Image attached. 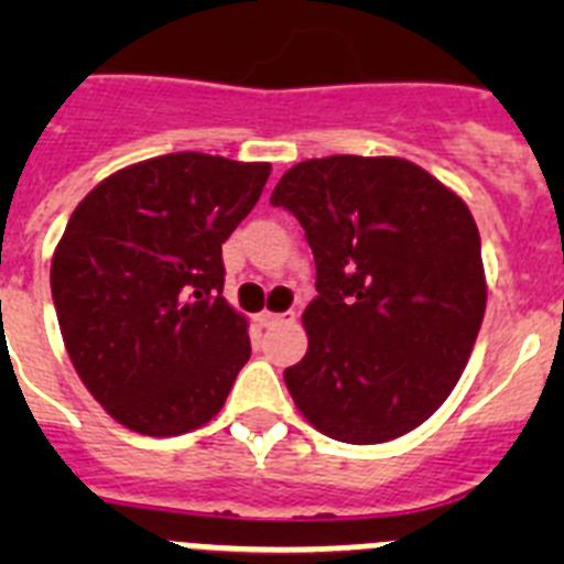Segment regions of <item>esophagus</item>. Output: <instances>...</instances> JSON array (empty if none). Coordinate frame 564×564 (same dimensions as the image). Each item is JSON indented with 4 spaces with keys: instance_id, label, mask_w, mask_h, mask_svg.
Returning <instances> with one entry per match:
<instances>
[{
    "instance_id": "34e87169",
    "label": "esophagus",
    "mask_w": 564,
    "mask_h": 564,
    "mask_svg": "<svg viewBox=\"0 0 564 564\" xmlns=\"http://www.w3.org/2000/svg\"><path fill=\"white\" fill-rule=\"evenodd\" d=\"M288 318H293V313L262 311V313H259V325H262V327H276V325H282V322H288Z\"/></svg>"
}]
</instances>
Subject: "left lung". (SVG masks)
Returning a JSON list of instances; mask_svg holds the SVG:
<instances>
[{"instance_id": "8db88e82", "label": "left lung", "mask_w": 564, "mask_h": 564, "mask_svg": "<svg viewBox=\"0 0 564 564\" xmlns=\"http://www.w3.org/2000/svg\"><path fill=\"white\" fill-rule=\"evenodd\" d=\"M271 203L316 259L307 352L285 370L299 412L358 446L421 426L460 381L486 313L466 203L403 158L358 154L296 163Z\"/></svg>"}]
</instances>
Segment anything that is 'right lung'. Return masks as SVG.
Masks as SVG:
<instances>
[{"mask_svg": "<svg viewBox=\"0 0 564 564\" xmlns=\"http://www.w3.org/2000/svg\"><path fill=\"white\" fill-rule=\"evenodd\" d=\"M271 163L174 152L109 174L76 206L50 265L64 347L93 398L127 430L192 432L223 410L251 358L223 299V242Z\"/></svg>", "mask_w": 564, "mask_h": 564, "instance_id": "right-lung-1", "label": "right lung"}]
</instances>
